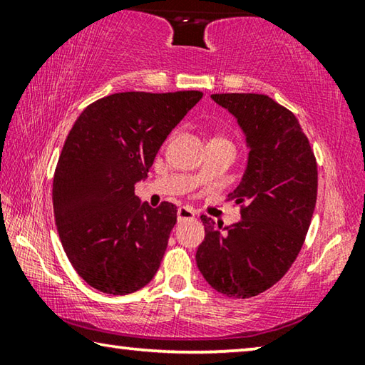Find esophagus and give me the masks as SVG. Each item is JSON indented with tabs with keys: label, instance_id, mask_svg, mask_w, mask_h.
Listing matches in <instances>:
<instances>
[{
	"label": "esophagus",
	"instance_id": "esophagus-1",
	"mask_svg": "<svg viewBox=\"0 0 365 365\" xmlns=\"http://www.w3.org/2000/svg\"><path fill=\"white\" fill-rule=\"evenodd\" d=\"M193 217H195L193 209L185 207V206L177 209V220L178 222H185V220H190V219H193Z\"/></svg>",
	"mask_w": 365,
	"mask_h": 365
}]
</instances>
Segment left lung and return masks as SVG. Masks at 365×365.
Masks as SVG:
<instances>
[{"label":"left lung","instance_id":"obj_1","mask_svg":"<svg viewBox=\"0 0 365 365\" xmlns=\"http://www.w3.org/2000/svg\"><path fill=\"white\" fill-rule=\"evenodd\" d=\"M245 135L248 159L230 195L242 220L220 229L202 215L205 242L196 265L215 292L251 298L275 285L304 243L317 200V164L293 113L272 98L217 93Z\"/></svg>","mask_w":365,"mask_h":365}]
</instances>
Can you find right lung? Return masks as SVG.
I'll use <instances>...</instances> for the list:
<instances>
[{
    "mask_svg": "<svg viewBox=\"0 0 365 365\" xmlns=\"http://www.w3.org/2000/svg\"><path fill=\"white\" fill-rule=\"evenodd\" d=\"M201 91H127L83 109L67 135L53 180L58 233L77 274L98 292L128 294L151 282L177 207L135 196L154 158Z\"/></svg>",
    "mask_w": 365,
    "mask_h": 365,
    "instance_id": "obj_1",
    "label": "right lung"
}]
</instances>
